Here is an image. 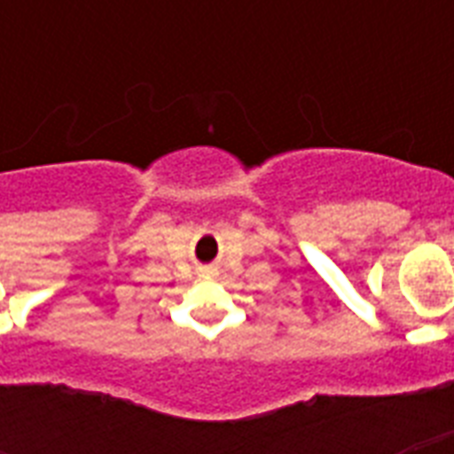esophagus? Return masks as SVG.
<instances>
[{
    "mask_svg": "<svg viewBox=\"0 0 454 454\" xmlns=\"http://www.w3.org/2000/svg\"><path fill=\"white\" fill-rule=\"evenodd\" d=\"M212 273H214V270H209V269L202 270V276H212Z\"/></svg>",
    "mask_w": 454,
    "mask_h": 454,
    "instance_id": "esophagus-1",
    "label": "esophagus"
}]
</instances>
